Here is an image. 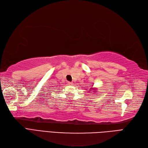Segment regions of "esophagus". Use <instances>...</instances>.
Listing matches in <instances>:
<instances>
[{"mask_svg": "<svg viewBox=\"0 0 148 148\" xmlns=\"http://www.w3.org/2000/svg\"><path fill=\"white\" fill-rule=\"evenodd\" d=\"M68 84L70 85H73V83L71 82H68Z\"/></svg>", "mask_w": 148, "mask_h": 148, "instance_id": "1", "label": "esophagus"}]
</instances>
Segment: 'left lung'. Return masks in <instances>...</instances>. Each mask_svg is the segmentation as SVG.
Listing matches in <instances>:
<instances>
[{"label":"left lung","mask_w":148,"mask_h":148,"mask_svg":"<svg viewBox=\"0 0 148 148\" xmlns=\"http://www.w3.org/2000/svg\"><path fill=\"white\" fill-rule=\"evenodd\" d=\"M90 89H92V88H90Z\"/></svg>","instance_id":"left-lung-1"}]
</instances>
